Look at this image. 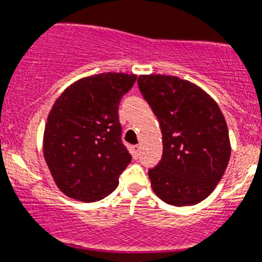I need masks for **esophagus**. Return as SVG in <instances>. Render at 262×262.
<instances>
[{
	"mask_svg": "<svg viewBox=\"0 0 262 262\" xmlns=\"http://www.w3.org/2000/svg\"><path fill=\"white\" fill-rule=\"evenodd\" d=\"M132 155H133L134 159H138V155H140V146L136 145L132 147Z\"/></svg>",
	"mask_w": 262,
	"mask_h": 262,
	"instance_id": "esophagus-1",
	"label": "esophagus"
}]
</instances>
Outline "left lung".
Here are the masks:
<instances>
[{"mask_svg": "<svg viewBox=\"0 0 262 262\" xmlns=\"http://www.w3.org/2000/svg\"><path fill=\"white\" fill-rule=\"evenodd\" d=\"M138 87L163 136L162 159L148 169L152 190L173 206L199 204L213 192L230 160L222 112L202 89L173 75H140Z\"/></svg>", "mask_w": 262, "mask_h": 262, "instance_id": "left-lung-1", "label": "left lung"}]
</instances>
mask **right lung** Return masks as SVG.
<instances>
[{"instance_id":"obj_1","label":"right lung","mask_w":262,"mask_h":262,"mask_svg":"<svg viewBox=\"0 0 262 262\" xmlns=\"http://www.w3.org/2000/svg\"><path fill=\"white\" fill-rule=\"evenodd\" d=\"M134 74L102 73L79 79L63 91L49 112L44 158L61 192L95 202L119 185L132 160L121 140L120 100Z\"/></svg>"}]
</instances>
